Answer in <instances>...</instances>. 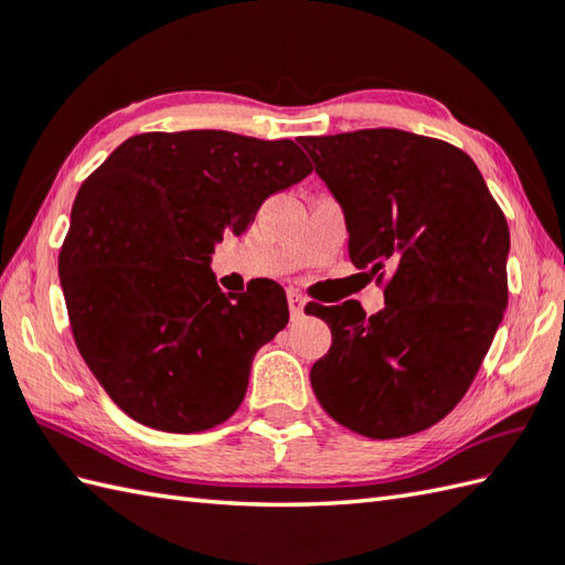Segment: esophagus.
Instances as JSON below:
<instances>
[{"label": "esophagus", "mask_w": 565, "mask_h": 565, "mask_svg": "<svg viewBox=\"0 0 565 565\" xmlns=\"http://www.w3.org/2000/svg\"><path fill=\"white\" fill-rule=\"evenodd\" d=\"M286 298H289V310H291V316H294V318L303 316L306 298H303L301 294H298V291H289V294H286Z\"/></svg>", "instance_id": "obj_1"}]
</instances>
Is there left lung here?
<instances>
[{"label":"left lung","instance_id":"8db88e82","mask_svg":"<svg viewBox=\"0 0 565 565\" xmlns=\"http://www.w3.org/2000/svg\"><path fill=\"white\" fill-rule=\"evenodd\" d=\"M342 206L350 259L386 308L313 306L332 347L310 369L326 413L371 439L431 427L463 398L508 308L510 227L476 162L398 128L298 140Z\"/></svg>","mask_w":565,"mask_h":565}]
</instances>
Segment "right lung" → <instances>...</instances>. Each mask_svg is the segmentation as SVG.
Returning a JSON list of instances; mask_svg holds the SVG:
<instances>
[{
  "mask_svg": "<svg viewBox=\"0 0 565 565\" xmlns=\"http://www.w3.org/2000/svg\"><path fill=\"white\" fill-rule=\"evenodd\" d=\"M310 170L294 140L179 130L128 138L84 179L60 286L82 359L126 415L189 435L237 411L289 303L279 284L225 296L211 255Z\"/></svg>",
  "mask_w": 565,
  "mask_h": 565,
  "instance_id": "right-lung-1",
  "label": "right lung"
}]
</instances>
